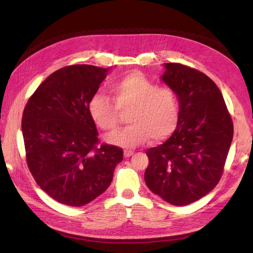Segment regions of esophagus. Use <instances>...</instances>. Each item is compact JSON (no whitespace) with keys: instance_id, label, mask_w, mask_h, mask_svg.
I'll list each match as a JSON object with an SVG mask.
<instances>
[{"instance_id":"34e87169","label":"esophagus","mask_w":253,"mask_h":253,"mask_svg":"<svg viewBox=\"0 0 253 253\" xmlns=\"http://www.w3.org/2000/svg\"><path fill=\"white\" fill-rule=\"evenodd\" d=\"M132 154H134V152L132 151H124V156L125 157H129L132 155Z\"/></svg>"}]
</instances>
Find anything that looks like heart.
<instances>
[{"mask_svg":"<svg viewBox=\"0 0 253 253\" xmlns=\"http://www.w3.org/2000/svg\"><path fill=\"white\" fill-rule=\"evenodd\" d=\"M114 102L102 93H95L88 102L92 122L105 131L119 125V111L129 110L127 121L131 125L107 136V142L124 148H135L153 138L168 139L176 130L179 102L169 87H158L140 71H130L110 85Z\"/></svg>","mask_w":253,"mask_h":253,"instance_id":"1","label":"heart"}]
</instances>
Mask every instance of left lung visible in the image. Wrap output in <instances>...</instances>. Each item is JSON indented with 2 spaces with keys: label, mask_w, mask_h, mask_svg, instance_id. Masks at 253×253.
Listing matches in <instances>:
<instances>
[{
  "label": "left lung",
  "mask_w": 253,
  "mask_h": 253,
  "mask_svg": "<svg viewBox=\"0 0 253 253\" xmlns=\"http://www.w3.org/2000/svg\"><path fill=\"white\" fill-rule=\"evenodd\" d=\"M162 80L179 100L174 134L146 151L145 182L153 193L174 205L207 195L221 179L232 143L233 122L212 79L194 68L165 63Z\"/></svg>",
  "instance_id": "1"
}]
</instances>
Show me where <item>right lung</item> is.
<instances>
[{
	"label": "right lung",
	"mask_w": 253,
	"mask_h": 253,
	"mask_svg": "<svg viewBox=\"0 0 253 253\" xmlns=\"http://www.w3.org/2000/svg\"><path fill=\"white\" fill-rule=\"evenodd\" d=\"M108 69L89 65L54 71L29 98L22 116L28 168L59 203L83 207L108 188L123 149L101 144L88 102Z\"/></svg>",
	"instance_id": "1"
}]
</instances>
